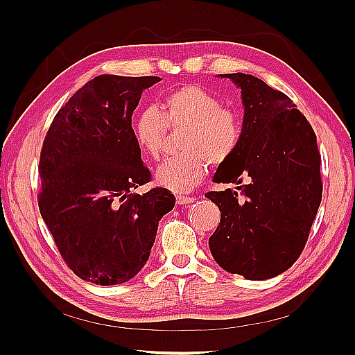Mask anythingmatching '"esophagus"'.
Segmentation results:
<instances>
[{
    "instance_id": "obj_1",
    "label": "esophagus",
    "mask_w": 355,
    "mask_h": 355,
    "mask_svg": "<svg viewBox=\"0 0 355 355\" xmlns=\"http://www.w3.org/2000/svg\"><path fill=\"white\" fill-rule=\"evenodd\" d=\"M196 198L191 197V196H178L176 197V202L178 204H191Z\"/></svg>"
}]
</instances>
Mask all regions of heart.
Wrapping results in <instances>:
<instances>
[{
    "mask_svg": "<svg viewBox=\"0 0 355 355\" xmlns=\"http://www.w3.org/2000/svg\"><path fill=\"white\" fill-rule=\"evenodd\" d=\"M146 106L133 120L139 148L154 159L163 154L168 127H185L180 136L184 153L167 158L155 173L157 184L171 191L194 188L207 173L209 164L219 167L237 151L241 121L234 110L200 85L188 84L168 93L159 105Z\"/></svg>",
    "mask_w": 355,
    "mask_h": 355,
    "instance_id": "b5f03b06",
    "label": "heart"
}]
</instances>
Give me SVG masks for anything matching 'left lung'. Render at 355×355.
Instances as JSON below:
<instances>
[{
    "instance_id": "obj_1",
    "label": "left lung",
    "mask_w": 355,
    "mask_h": 355,
    "mask_svg": "<svg viewBox=\"0 0 355 355\" xmlns=\"http://www.w3.org/2000/svg\"><path fill=\"white\" fill-rule=\"evenodd\" d=\"M241 89L244 118L237 151L214 182L237 189L206 196L220 210L209 239L225 271L247 280L284 272L302 253L323 196L317 136L284 93L249 73H220Z\"/></svg>"
}]
</instances>
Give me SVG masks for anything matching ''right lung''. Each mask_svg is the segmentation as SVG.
Instances as JSON below:
<instances>
[{
  "instance_id": "1",
  "label": "right lung",
  "mask_w": 355,
  "mask_h": 355,
  "mask_svg": "<svg viewBox=\"0 0 355 355\" xmlns=\"http://www.w3.org/2000/svg\"><path fill=\"white\" fill-rule=\"evenodd\" d=\"M158 77L99 75L53 118L40 155L38 207L63 261L81 280L121 284L146 263L158 222L175 207L151 180L133 136L142 92Z\"/></svg>"
}]
</instances>
